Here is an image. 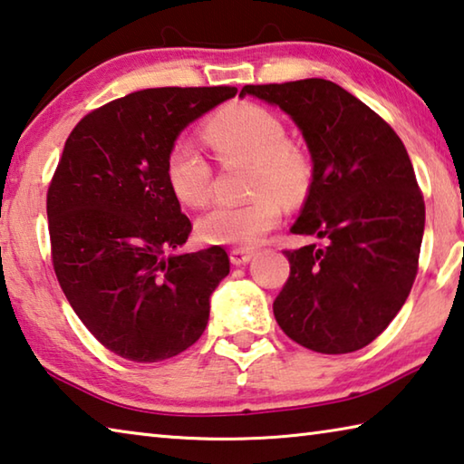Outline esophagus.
<instances>
[{"instance_id": "obj_1", "label": "esophagus", "mask_w": 464, "mask_h": 464, "mask_svg": "<svg viewBox=\"0 0 464 464\" xmlns=\"http://www.w3.org/2000/svg\"><path fill=\"white\" fill-rule=\"evenodd\" d=\"M255 256V250H250V248H232L230 250V261H232V265H246L250 258Z\"/></svg>"}]
</instances>
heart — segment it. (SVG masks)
Returning a JSON list of instances; mask_svg holds the SVG:
<instances>
[{
    "instance_id": "b5f03b06",
    "label": "heart",
    "mask_w": 464,
    "mask_h": 464,
    "mask_svg": "<svg viewBox=\"0 0 464 464\" xmlns=\"http://www.w3.org/2000/svg\"><path fill=\"white\" fill-rule=\"evenodd\" d=\"M203 138L219 160L250 162L245 203H218L198 219V234L208 245L253 246L281 219L279 201L295 206L312 185V160L302 146L287 140L277 113L258 103L227 105L203 128ZM170 193L187 208H201L211 195V167L191 142L170 146L165 160Z\"/></svg>"
}]
</instances>
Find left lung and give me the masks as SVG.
Here are the masks:
<instances>
[{"mask_svg": "<svg viewBox=\"0 0 464 464\" xmlns=\"http://www.w3.org/2000/svg\"><path fill=\"white\" fill-rule=\"evenodd\" d=\"M289 113L312 154L310 193L291 226L324 246L285 250L289 279L275 320L297 344L346 354L371 344L401 310L418 275L426 208L393 128L336 83L245 85Z\"/></svg>", "mask_w": 464, "mask_h": 464, "instance_id": "left-lung-1", "label": "left lung"}]
</instances>
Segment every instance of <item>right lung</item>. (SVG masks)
<instances>
[{"mask_svg":"<svg viewBox=\"0 0 464 464\" xmlns=\"http://www.w3.org/2000/svg\"><path fill=\"white\" fill-rule=\"evenodd\" d=\"M237 87H157L72 128L46 193L56 279L85 328L121 359L159 362L195 344L230 273L222 246L175 253L191 232L165 160L185 126Z\"/></svg>","mask_w":464,"mask_h":464,"instance_id":"add662e5","label":"right lung"}]
</instances>
